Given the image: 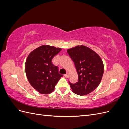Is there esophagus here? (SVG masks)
<instances>
[{
  "instance_id": "esophagus-1",
  "label": "esophagus",
  "mask_w": 129,
  "mask_h": 129,
  "mask_svg": "<svg viewBox=\"0 0 129 129\" xmlns=\"http://www.w3.org/2000/svg\"><path fill=\"white\" fill-rule=\"evenodd\" d=\"M69 74H68V73H67V74H65V75H64V77H66V78H68L69 77Z\"/></svg>"
}]
</instances>
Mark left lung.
<instances>
[{
    "instance_id": "left-lung-1",
    "label": "left lung",
    "mask_w": 129,
    "mask_h": 129,
    "mask_svg": "<svg viewBox=\"0 0 129 129\" xmlns=\"http://www.w3.org/2000/svg\"><path fill=\"white\" fill-rule=\"evenodd\" d=\"M75 64L78 82L72 84V91L84 96L92 92L100 84L104 73L103 61L98 54L83 45L76 46L67 50Z\"/></svg>"
}]
</instances>
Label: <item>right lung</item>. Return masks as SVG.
<instances>
[{
  "instance_id": "1",
  "label": "right lung",
  "mask_w": 129,
  "mask_h": 129,
  "mask_svg": "<svg viewBox=\"0 0 129 129\" xmlns=\"http://www.w3.org/2000/svg\"><path fill=\"white\" fill-rule=\"evenodd\" d=\"M61 50L53 46L42 45L31 52L27 58L25 71L27 79L32 87L41 94L52 92L63 76L58 73L57 66L52 62Z\"/></svg>"
}]
</instances>
